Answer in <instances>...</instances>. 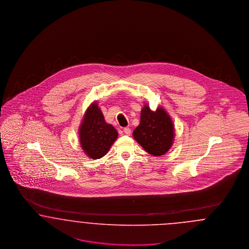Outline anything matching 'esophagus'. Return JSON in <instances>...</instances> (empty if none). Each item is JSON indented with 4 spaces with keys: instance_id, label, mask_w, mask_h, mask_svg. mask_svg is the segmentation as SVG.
Segmentation results:
<instances>
[{
    "instance_id": "obj_1",
    "label": "esophagus",
    "mask_w": 249,
    "mask_h": 249,
    "mask_svg": "<svg viewBox=\"0 0 249 249\" xmlns=\"http://www.w3.org/2000/svg\"><path fill=\"white\" fill-rule=\"evenodd\" d=\"M124 133L125 135H127V136H130L131 129H130L129 127H125V128H124Z\"/></svg>"
}]
</instances>
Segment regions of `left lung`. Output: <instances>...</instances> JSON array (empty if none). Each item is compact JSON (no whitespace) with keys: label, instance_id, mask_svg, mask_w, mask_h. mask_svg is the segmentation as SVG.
Masks as SVG:
<instances>
[{"label":"left lung","instance_id":"8db88e82","mask_svg":"<svg viewBox=\"0 0 249 249\" xmlns=\"http://www.w3.org/2000/svg\"><path fill=\"white\" fill-rule=\"evenodd\" d=\"M174 131L173 122L162 107L153 111L148 105H144L141 109V123L134 130L133 137L146 152L161 156L170 150Z\"/></svg>","mask_w":249,"mask_h":249}]
</instances>
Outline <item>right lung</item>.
<instances>
[{
  "instance_id": "1",
  "label": "right lung",
  "mask_w": 249,
  "mask_h": 249,
  "mask_svg": "<svg viewBox=\"0 0 249 249\" xmlns=\"http://www.w3.org/2000/svg\"><path fill=\"white\" fill-rule=\"evenodd\" d=\"M80 143L88 157L99 159L106 155L109 148L116 141L118 133L108 124L97 102L91 104L85 113L79 128Z\"/></svg>"
}]
</instances>
